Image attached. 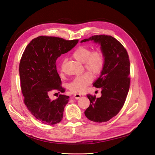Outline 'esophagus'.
I'll return each instance as SVG.
<instances>
[{
    "instance_id": "esophagus-1",
    "label": "esophagus",
    "mask_w": 155,
    "mask_h": 155,
    "mask_svg": "<svg viewBox=\"0 0 155 155\" xmlns=\"http://www.w3.org/2000/svg\"><path fill=\"white\" fill-rule=\"evenodd\" d=\"M81 97V94H78V93H76V94H74V97L76 99H79Z\"/></svg>"
}]
</instances>
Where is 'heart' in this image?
Returning a JSON list of instances; mask_svg holds the SVG:
<instances>
[{
    "mask_svg": "<svg viewBox=\"0 0 155 155\" xmlns=\"http://www.w3.org/2000/svg\"><path fill=\"white\" fill-rule=\"evenodd\" d=\"M72 56L75 59L83 62L84 68L96 76L101 73L105 64V58L101 51H91V49L85 46L78 48L73 52ZM93 80L92 74L85 72L73 79L68 85L69 89L73 93H82Z\"/></svg>",
    "mask_w": 155,
    "mask_h": 155,
    "instance_id": "b5f03b06",
    "label": "heart"
}]
</instances>
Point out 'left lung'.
<instances>
[{
    "instance_id": "obj_1",
    "label": "left lung",
    "mask_w": 155,
    "mask_h": 155,
    "mask_svg": "<svg viewBox=\"0 0 155 155\" xmlns=\"http://www.w3.org/2000/svg\"><path fill=\"white\" fill-rule=\"evenodd\" d=\"M93 40L101 45L105 64L93 86L101 88L102 96L87 94L90 105L85 111L88 119L96 123L106 122L118 114L123 107L130 88V60L126 49L115 38L94 35L81 42Z\"/></svg>"
}]
</instances>
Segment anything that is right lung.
I'll use <instances>...</instances> for the list:
<instances>
[{
	"label": "right lung",
	"instance_id": "obj_1",
	"mask_svg": "<svg viewBox=\"0 0 155 155\" xmlns=\"http://www.w3.org/2000/svg\"><path fill=\"white\" fill-rule=\"evenodd\" d=\"M78 40L40 36L29 43L19 63L21 89L24 103L33 116L46 124L60 123L68 96L59 94L56 100L49 95L53 91L64 93L57 70L56 61L72 49Z\"/></svg>",
	"mask_w": 155,
	"mask_h": 155
}]
</instances>
